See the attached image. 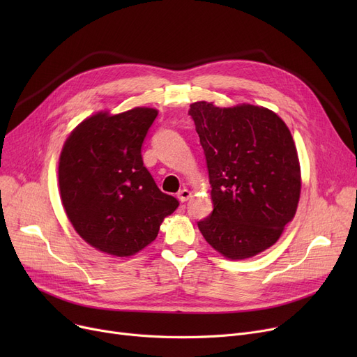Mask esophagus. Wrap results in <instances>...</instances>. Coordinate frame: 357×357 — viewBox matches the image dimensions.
Instances as JSON below:
<instances>
[{
    "label": "esophagus",
    "instance_id": "34e87169",
    "mask_svg": "<svg viewBox=\"0 0 357 357\" xmlns=\"http://www.w3.org/2000/svg\"><path fill=\"white\" fill-rule=\"evenodd\" d=\"M178 198H179V201L181 202H185V201H188L190 198H191V191H188V190H181L179 192H178Z\"/></svg>",
    "mask_w": 357,
    "mask_h": 357
}]
</instances>
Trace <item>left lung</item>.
<instances>
[{"label":"left lung","instance_id":"left-lung-1","mask_svg":"<svg viewBox=\"0 0 357 357\" xmlns=\"http://www.w3.org/2000/svg\"><path fill=\"white\" fill-rule=\"evenodd\" d=\"M207 160L213 213L198 229L231 260L252 257L278 241L294 218L301 169L287 124L273 111L250 104L229 108L191 104Z\"/></svg>","mask_w":357,"mask_h":357}]
</instances>
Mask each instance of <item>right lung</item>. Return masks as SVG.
<instances>
[{
	"mask_svg": "<svg viewBox=\"0 0 357 357\" xmlns=\"http://www.w3.org/2000/svg\"><path fill=\"white\" fill-rule=\"evenodd\" d=\"M158 109L88 117L66 139L59 159L63 208L97 250L126 257L150 245L178 199L163 194L143 165L142 144Z\"/></svg>",
	"mask_w": 357,
	"mask_h": 357,
	"instance_id": "add662e5",
	"label": "right lung"
}]
</instances>
